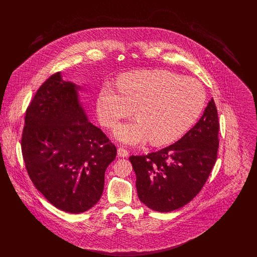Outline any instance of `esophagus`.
Segmentation results:
<instances>
[{
	"label": "esophagus",
	"instance_id": "esophagus-1",
	"mask_svg": "<svg viewBox=\"0 0 257 257\" xmlns=\"http://www.w3.org/2000/svg\"><path fill=\"white\" fill-rule=\"evenodd\" d=\"M129 155V153H128V151L126 150V149H124L122 147H118L117 148V156L118 157H127Z\"/></svg>",
	"mask_w": 257,
	"mask_h": 257
}]
</instances>
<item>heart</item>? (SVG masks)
Instances as JSON below:
<instances>
[{"label":"heart","mask_w":257,"mask_h":257,"mask_svg":"<svg viewBox=\"0 0 257 257\" xmlns=\"http://www.w3.org/2000/svg\"><path fill=\"white\" fill-rule=\"evenodd\" d=\"M118 90L106 84L98 92L100 122L110 127L130 115L138 120L117 125L114 137L123 144L150 140L162 147L179 140L196 122L204 109L206 93L195 79L167 70H141L121 76Z\"/></svg>","instance_id":"obj_1"}]
</instances>
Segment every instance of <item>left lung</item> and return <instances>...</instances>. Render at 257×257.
I'll return each mask as SVG.
<instances>
[{
  "mask_svg": "<svg viewBox=\"0 0 257 257\" xmlns=\"http://www.w3.org/2000/svg\"><path fill=\"white\" fill-rule=\"evenodd\" d=\"M219 127L212 98L200 119L178 142L147 156H131L140 200L163 213L189 203L200 192L216 163Z\"/></svg>",
  "mask_w": 257,
  "mask_h": 257,
  "instance_id": "8db88e82",
  "label": "left lung"
}]
</instances>
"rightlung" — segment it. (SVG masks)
I'll list each match as a JSON object with an SVG mask.
<instances>
[{"instance_id": "right-lung-1", "label": "right lung", "mask_w": 257, "mask_h": 257, "mask_svg": "<svg viewBox=\"0 0 257 257\" xmlns=\"http://www.w3.org/2000/svg\"><path fill=\"white\" fill-rule=\"evenodd\" d=\"M80 90L61 72L52 75L27 109L21 141L36 188L55 207L72 214L97 203L105 171L116 156L115 147L88 121Z\"/></svg>"}]
</instances>
